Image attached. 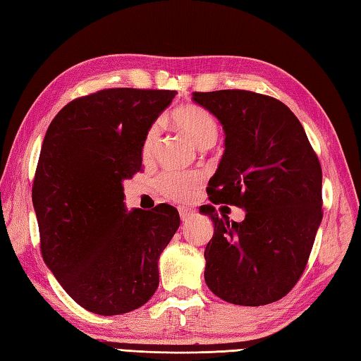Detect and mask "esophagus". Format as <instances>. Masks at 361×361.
Wrapping results in <instances>:
<instances>
[{
  "label": "esophagus",
  "mask_w": 361,
  "mask_h": 361,
  "mask_svg": "<svg viewBox=\"0 0 361 361\" xmlns=\"http://www.w3.org/2000/svg\"><path fill=\"white\" fill-rule=\"evenodd\" d=\"M178 211H180V217H181L183 222H188L189 219L194 216V211H190V209H188V208H180Z\"/></svg>",
  "instance_id": "obj_1"
}]
</instances>
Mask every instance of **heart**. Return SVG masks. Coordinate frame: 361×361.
Returning <instances> with one entry per match:
<instances>
[{"instance_id": "heart-1", "label": "heart", "mask_w": 361, "mask_h": 361, "mask_svg": "<svg viewBox=\"0 0 361 361\" xmlns=\"http://www.w3.org/2000/svg\"><path fill=\"white\" fill-rule=\"evenodd\" d=\"M172 122L181 130L192 142L200 148L214 145L219 136V123L211 112L197 104H185L172 112ZM161 136V123H153L145 133L142 154L150 158L154 153ZM158 189L162 195L175 202H186L202 186V176L195 172H175L162 173L158 181Z\"/></svg>"}]
</instances>
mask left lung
Wrapping results in <instances>:
<instances>
[{"mask_svg":"<svg viewBox=\"0 0 361 361\" xmlns=\"http://www.w3.org/2000/svg\"><path fill=\"white\" fill-rule=\"evenodd\" d=\"M225 133L208 183L209 200L245 211L243 222L200 213L214 225L204 249V281L244 307L280 300L298 283L322 221V171L299 118L272 97L249 90L194 92Z\"/></svg>","mask_w":361,"mask_h":361,"instance_id":"8db88e82","label":"left lung"}]
</instances>
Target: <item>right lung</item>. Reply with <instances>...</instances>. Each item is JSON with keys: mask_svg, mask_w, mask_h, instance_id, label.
Wrapping results in <instances>:
<instances>
[{"mask_svg": "<svg viewBox=\"0 0 361 361\" xmlns=\"http://www.w3.org/2000/svg\"><path fill=\"white\" fill-rule=\"evenodd\" d=\"M175 94L100 90L63 106L48 126L32 185L40 250L87 312H133L159 285L158 261L180 214L167 203L128 211L123 181L142 169L145 133Z\"/></svg>", "mask_w": 361, "mask_h": 361, "instance_id": "add662e5", "label": "right lung"}]
</instances>
